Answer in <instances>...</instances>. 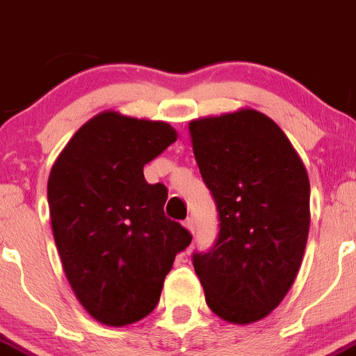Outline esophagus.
<instances>
[{
	"label": "esophagus",
	"instance_id": "34e87169",
	"mask_svg": "<svg viewBox=\"0 0 356 356\" xmlns=\"http://www.w3.org/2000/svg\"><path fill=\"white\" fill-rule=\"evenodd\" d=\"M184 225L187 227L188 232H191V234H194V229H195V222H194V218H187V220H185Z\"/></svg>",
	"mask_w": 356,
	"mask_h": 356
}]
</instances>
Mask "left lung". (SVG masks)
I'll list each match as a JSON object with an SVG mask.
<instances>
[{
	"instance_id": "1",
	"label": "left lung",
	"mask_w": 356,
	"mask_h": 356,
	"mask_svg": "<svg viewBox=\"0 0 356 356\" xmlns=\"http://www.w3.org/2000/svg\"><path fill=\"white\" fill-rule=\"evenodd\" d=\"M218 209V238L194 253L206 304L231 323L270 313L293 285L309 234V178L277 124L257 110L188 124Z\"/></svg>"
}]
</instances>
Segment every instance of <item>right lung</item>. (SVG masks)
I'll use <instances>...</instances> for the list:
<instances>
[{
  "mask_svg": "<svg viewBox=\"0 0 356 356\" xmlns=\"http://www.w3.org/2000/svg\"><path fill=\"white\" fill-rule=\"evenodd\" d=\"M165 122L103 111L64 147L47 185L63 269L87 313L110 327L150 314L176 253L192 241L164 215L168 188L145 164L176 141Z\"/></svg>",
  "mask_w": 356,
  "mask_h": 356,
  "instance_id": "obj_1",
  "label": "right lung"
}]
</instances>
